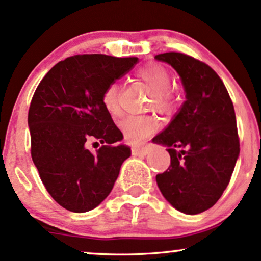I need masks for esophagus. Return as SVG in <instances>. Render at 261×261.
I'll return each instance as SVG.
<instances>
[{
    "mask_svg": "<svg viewBox=\"0 0 261 261\" xmlns=\"http://www.w3.org/2000/svg\"><path fill=\"white\" fill-rule=\"evenodd\" d=\"M131 152H133L134 156H146L148 153V150L146 146H135V147L131 148Z\"/></svg>",
    "mask_w": 261,
    "mask_h": 261,
    "instance_id": "esophagus-1",
    "label": "esophagus"
}]
</instances>
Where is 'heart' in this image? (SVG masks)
I'll list each match as a JSON object with an SVG mask.
<instances>
[{"label":"heart","mask_w":261,"mask_h":261,"mask_svg":"<svg viewBox=\"0 0 261 261\" xmlns=\"http://www.w3.org/2000/svg\"><path fill=\"white\" fill-rule=\"evenodd\" d=\"M136 76L150 85L153 93L150 105L157 110L167 113L177 105V94L171 88L170 71L157 63H150L136 71ZM102 105L113 117L122 115L121 87L119 83L113 82L102 91ZM160 127V121L153 115L130 116L120 122V130L126 142L131 145H140L153 135Z\"/></svg>","instance_id":"obj_1"}]
</instances>
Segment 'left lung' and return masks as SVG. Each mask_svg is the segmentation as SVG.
I'll use <instances>...</instances> for the list:
<instances>
[{
	"instance_id": "left-lung-1",
	"label": "left lung",
	"mask_w": 261,
	"mask_h": 261,
	"mask_svg": "<svg viewBox=\"0 0 261 261\" xmlns=\"http://www.w3.org/2000/svg\"><path fill=\"white\" fill-rule=\"evenodd\" d=\"M154 58L177 70L187 99L152 140L167 146L171 156L167 170L156 176L157 186L177 211L202 213L222 197L239 156L233 101L223 80L205 63L177 51Z\"/></svg>"
}]
</instances>
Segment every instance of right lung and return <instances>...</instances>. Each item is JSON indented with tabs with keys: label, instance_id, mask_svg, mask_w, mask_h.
<instances>
[{
	"label": "right lung",
	"instance_id": "obj_1",
	"mask_svg": "<svg viewBox=\"0 0 261 261\" xmlns=\"http://www.w3.org/2000/svg\"><path fill=\"white\" fill-rule=\"evenodd\" d=\"M139 58L78 54L57 63L33 94L28 111L31 156L45 190L65 210L98 207L114 187L130 147L102 105V91ZM103 146L91 153L87 144ZM98 144V142H95Z\"/></svg>",
	"mask_w": 261,
	"mask_h": 261
}]
</instances>
